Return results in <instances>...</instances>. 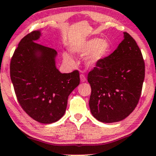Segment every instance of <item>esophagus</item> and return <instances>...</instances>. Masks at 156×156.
Segmentation results:
<instances>
[{"label": "esophagus", "instance_id": "esophagus-1", "mask_svg": "<svg viewBox=\"0 0 156 156\" xmlns=\"http://www.w3.org/2000/svg\"><path fill=\"white\" fill-rule=\"evenodd\" d=\"M80 76V80H81L82 83H84V82L86 81V77H85V76L83 74V73H81Z\"/></svg>", "mask_w": 156, "mask_h": 156}]
</instances>
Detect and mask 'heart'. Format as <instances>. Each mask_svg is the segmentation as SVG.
<instances>
[{
  "label": "heart",
  "instance_id": "b5f03b06",
  "mask_svg": "<svg viewBox=\"0 0 156 156\" xmlns=\"http://www.w3.org/2000/svg\"><path fill=\"white\" fill-rule=\"evenodd\" d=\"M73 51L84 54L90 53L86 58V64L88 66L93 67L100 62L108 55L110 51V44L108 40L95 38L77 45L73 48ZM63 58L67 64L73 65V58L68 53H64Z\"/></svg>",
  "mask_w": 156,
  "mask_h": 156
}]
</instances>
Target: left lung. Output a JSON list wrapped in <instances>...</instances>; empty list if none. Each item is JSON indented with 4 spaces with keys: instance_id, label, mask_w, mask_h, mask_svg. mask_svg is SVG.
<instances>
[{
    "instance_id": "1",
    "label": "left lung",
    "mask_w": 156,
    "mask_h": 156,
    "mask_svg": "<svg viewBox=\"0 0 156 156\" xmlns=\"http://www.w3.org/2000/svg\"><path fill=\"white\" fill-rule=\"evenodd\" d=\"M144 76L141 51L135 39L124 33L118 48L88 74L92 115L103 123H115L128 117L138 104Z\"/></svg>"
}]
</instances>
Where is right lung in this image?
<instances>
[{
  "label": "right lung",
  "instance_id": "obj_1",
  "mask_svg": "<svg viewBox=\"0 0 156 156\" xmlns=\"http://www.w3.org/2000/svg\"><path fill=\"white\" fill-rule=\"evenodd\" d=\"M40 36L34 30L21 40L11 58L10 77L23 110L39 123H52L64 115L68 96L80 84V73H60L55 63L57 52L34 42Z\"/></svg>",
  "mask_w": 156,
  "mask_h": 156
}]
</instances>
